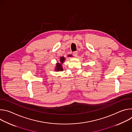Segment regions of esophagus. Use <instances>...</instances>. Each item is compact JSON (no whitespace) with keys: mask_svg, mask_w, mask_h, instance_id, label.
<instances>
[{"mask_svg":"<svg viewBox=\"0 0 132 132\" xmlns=\"http://www.w3.org/2000/svg\"><path fill=\"white\" fill-rule=\"evenodd\" d=\"M72 54H73V56H75V57H77V55H78V53H77V52H73Z\"/></svg>","mask_w":132,"mask_h":132,"instance_id":"1","label":"esophagus"}]
</instances>
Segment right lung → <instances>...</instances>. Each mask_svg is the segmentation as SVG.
Returning a JSON list of instances; mask_svg holds the SVG:
<instances>
[{
    "label": "right lung",
    "instance_id": "obj_1",
    "mask_svg": "<svg viewBox=\"0 0 132 132\" xmlns=\"http://www.w3.org/2000/svg\"><path fill=\"white\" fill-rule=\"evenodd\" d=\"M68 56L70 57V56H72V55H68ZM65 60V59L64 58V57H61V59H60V63H58L56 64V67L55 68V70L56 71H63V68L62 67V64L64 63V61Z\"/></svg>",
    "mask_w": 132,
    "mask_h": 132
}]
</instances>
